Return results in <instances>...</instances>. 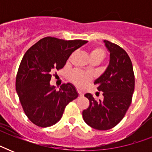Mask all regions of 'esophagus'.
I'll use <instances>...</instances> for the list:
<instances>
[{"label":"esophagus","instance_id":"esophagus-1","mask_svg":"<svg viewBox=\"0 0 152 152\" xmlns=\"http://www.w3.org/2000/svg\"><path fill=\"white\" fill-rule=\"evenodd\" d=\"M76 91H77V93H78V94H79V95H80V96L83 95V93L82 92V91H81L80 90H79V89H77V90H76Z\"/></svg>","mask_w":152,"mask_h":152}]
</instances>
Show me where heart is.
I'll return each instance as SVG.
<instances>
[{
  "label": "heart",
  "mask_w": 152,
  "mask_h": 152,
  "mask_svg": "<svg viewBox=\"0 0 152 152\" xmlns=\"http://www.w3.org/2000/svg\"><path fill=\"white\" fill-rule=\"evenodd\" d=\"M90 58L92 62H102L106 57V50L102 47L95 46L91 49ZM91 80V75L80 70H75L71 74V81L78 88H83Z\"/></svg>",
  "instance_id": "obj_1"
}]
</instances>
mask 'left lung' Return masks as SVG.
I'll return each mask as SVG.
<instances>
[{"instance_id": "left-lung-1", "label": "left lung", "mask_w": 152, "mask_h": 152, "mask_svg": "<svg viewBox=\"0 0 152 152\" xmlns=\"http://www.w3.org/2000/svg\"><path fill=\"white\" fill-rule=\"evenodd\" d=\"M110 53L108 68L95 81L103 99H95L89 93L90 105L83 111V120L89 126L98 130H108L115 127L125 117L131 105L135 88L132 64L126 51L117 44L104 40Z\"/></svg>"}]
</instances>
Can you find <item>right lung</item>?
<instances>
[{"label":"right lung","instance_id":"add662e5","mask_svg":"<svg viewBox=\"0 0 152 152\" xmlns=\"http://www.w3.org/2000/svg\"><path fill=\"white\" fill-rule=\"evenodd\" d=\"M85 40H63L53 37L40 39L25 53L15 78V89L23 110L31 121L42 128L58 122L64 108L78 97L71 83L57 91L50 81L54 70L64 68L72 53Z\"/></svg>","mask_w":152,"mask_h":152}]
</instances>
